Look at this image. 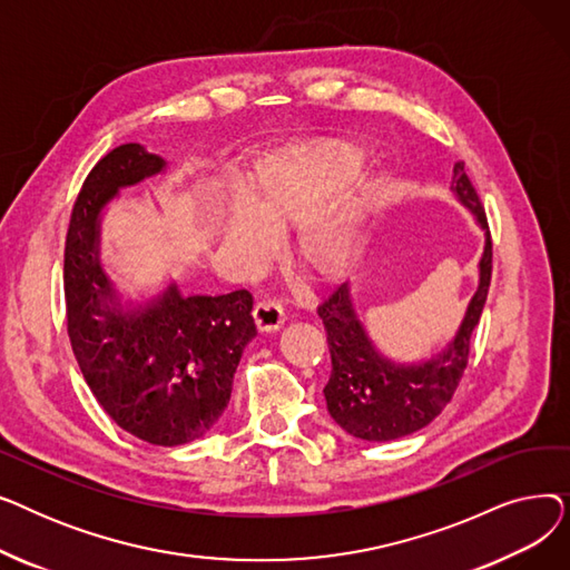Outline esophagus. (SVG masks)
I'll return each instance as SVG.
<instances>
[{
    "mask_svg": "<svg viewBox=\"0 0 570 570\" xmlns=\"http://www.w3.org/2000/svg\"><path fill=\"white\" fill-rule=\"evenodd\" d=\"M286 314L277 301H261L254 307V323L261 333H275L284 325Z\"/></svg>",
    "mask_w": 570,
    "mask_h": 570,
    "instance_id": "esophagus-1",
    "label": "esophagus"
}]
</instances>
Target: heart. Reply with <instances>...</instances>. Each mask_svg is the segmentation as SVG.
<instances>
[{
  "instance_id": "heart-1",
  "label": "heart",
  "mask_w": 570,
  "mask_h": 570,
  "mask_svg": "<svg viewBox=\"0 0 570 570\" xmlns=\"http://www.w3.org/2000/svg\"><path fill=\"white\" fill-rule=\"evenodd\" d=\"M365 164V149L325 140L265 159L247 191L249 215L233 213L224 228V254L239 275H256L275 256L273 233H286L323 198L344 187ZM381 183L365 175L321 214L306 219L293 239V261L321 284L342 279L365 249L367 224Z\"/></svg>"
}]
</instances>
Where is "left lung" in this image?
<instances>
[{
	"instance_id": "1",
	"label": "left lung",
	"mask_w": 570,
	"mask_h": 570,
	"mask_svg": "<svg viewBox=\"0 0 570 570\" xmlns=\"http://www.w3.org/2000/svg\"><path fill=\"white\" fill-rule=\"evenodd\" d=\"M451 191L485 230V247L478 261L475 293L458 333L439 353L417 363H397L383 355L355 312L348 282L318 305L333 357V372L323 395L333 421L355 439L393 441L423 430L451 402L464 374L471 335L481 321L490 291L492 243L485 209L462 164L453 168Z\"/></svg>"
}]
</instances>
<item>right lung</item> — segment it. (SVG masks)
Instances as JSON below:
<instances>
[{"instance_id":"right-lung-1","label":"right lung","mask_w":570,"mask_h":570,"mask_svg":"<svg viewBox=\"0 0 570 570\" xmlns=\"http://www.w3.org/2000/svg\"><path fill=\"white\" fill-rule=\"evenodd\" d=\"M166 170L138 142L87 175L71 213L65 295L71 348L89 391L125 432L153 445L205 436L228 406L233 376L256 337L249 291L185 295L177 282L131 301L101 263V219L122 189Z\"/></svg>"}]
</instances>
